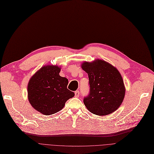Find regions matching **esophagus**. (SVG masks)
I'll use <instances>...</instances> for the list:
<instances>
[{
	"mask_svg": "<svg viewBox=\"0 0 154 154\" xmlns=\"http://www.w3.org/2000/svg\"><path fill=\"white\" fill-rule=\"evenodd\" d=\"M79 95H80V92H79V91H76L75 92V96L76 97H79Z\"/></svg>",
	"mask_w": 154,
	"mask_h": 154,
	"instance_id": "esophagus-1",
	"label": "esophagus"
}]
</instances>
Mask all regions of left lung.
<instances>
[{
  "instance_id": "left-lung-1",
  "label": "left lung",
  "mask_w": 154,
  "mask_h": 154,
  "mask_svg": "<svg viewBox=\"0 0 154 154\" xmlns=\"http://www.w3.org/2000/svg\"><path fill=\"white\" fill-rule=\"evenodd\" d=\"M88 75L90 92L84 99L92 114L106 116L115 112L122 103L125 88L119 70L103 60L84 62L81 66Z\"/></svg>"
}]
</instances>
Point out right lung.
<instances>
[{
	"instance_id": "right-lung-1",
	"label": "right lung",
	"mask_w": 154,
	"mask_h": 154,
	"mask_svg": "<svg viewBox=\"0 0 154 154\" xmlns=\"http://www.w3.org/2000/svg\"><path fill=\"white\" fill-rule=\"evenodd\" d=\"M60 67L48 65L40 68L29 82V101L32 107L44 115L58 112L75 95L67 88L68 79L60 76Z\"/></svg>"
}]
</instances>
